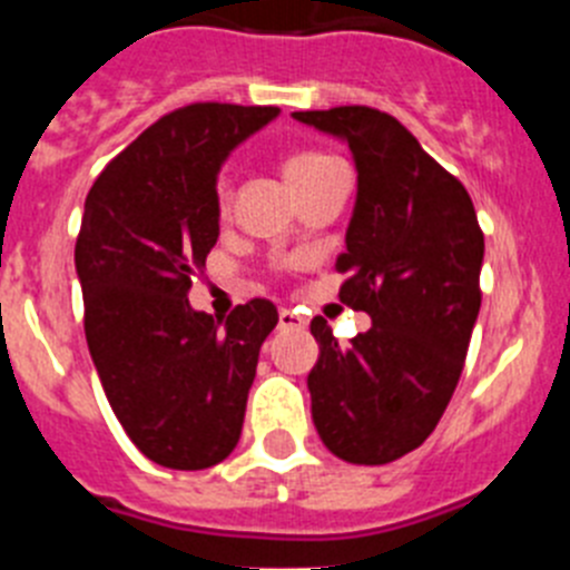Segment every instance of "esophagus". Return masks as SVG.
Here are the masks:
<instances>
[{
	"label": "esophagus",
	"instance_id": "esophagus-1",
	"mask_svg": "<svg viewBox=\"0 0 570 570\" xmlns=\"http://www.w3.org/2000/svg\"><path fill=\"white\" fill-rule=\"evenodd\" d=\"M305 325H308V320H305L302 314H296V311H291V308L279 311V328L282 331H299V328H305Z\"/></svg>",
	"mask_w": 570,
	"mask_h": 570
}]
</instances>
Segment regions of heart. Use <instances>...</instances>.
I'll return each mask as SVG.
<instances>
[{"label": "heart", "instance_id": "1", "mask_svg": "<svg viewBox=\"0 0 570 570\" xmlns=\"http://www.w3.org/2000/svg\"><path fill=\"white\" fill-rule=\"evenodd\" d=\"M334 168H340V163H336L334 156L311 148L291 150V154L282 159V174H285V179H288V185L294 190L305 188V185H311L314 179H320V176H325ZM230 196H234V188H230L228 176L223 174L214 185V203L216 210L223 216L230 210Z\"/></svg>", "mask_w": 570, "mask_h": 570}]
</instances>
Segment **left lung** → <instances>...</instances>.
<instances>
[{
    "mask_svg": "<svg viewBox=\"0 0 570 570\" xmlns=\"http://www.w3.org/2000/svg\"><path fill=\"white\" fill-rule=\"evenodd\" d=\"M294 119L340 136L354 154L340 299L374 322L342 347L314 316L311 414L331 454L385 465L420 448L454 396L480 314L485 236L465 185L391 114L342 105Z\"/></svg>",
    "mask_w": 570,
    "mask_h": 570,
    "instance_id": "left-lung-1",
    "label": "left lung"
}]
</instances>
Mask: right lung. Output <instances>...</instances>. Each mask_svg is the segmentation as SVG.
I'll list each match as a JSON object with an SVG mask.
<instances>
[{"label":"right lung","mask_w":570,"mask_h":570,"mask_svg":"<svg viewBox=\"0 0 570 570\" xmlns=\"http://www.w3.org/2000/svg\"><path fill=\"white\" fill-rule=\"evenodd\" d=\"M274 105L194 102L156 119L88 190L77 236L85 340L125 434L150 462L203 471L239 442L274 302L236 305L225 331L188 291L219 236L225 156Z\"/></svg>","instance_id":"right-lung-1"}]
</instances>
